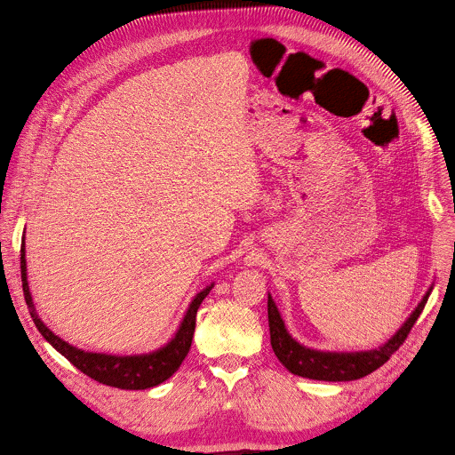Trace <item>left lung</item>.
I'll use <instances>...</instances> for the list:
<instances>
[{
    "label": "left lung",
    "mask_w": 455,
    "mask_h": 455,
    "mask_svg": "<svg viewBox=\"0 0 455 455\" xmlns=\"http://www.w3.org/2000/svg\"><path fill=\"white\" fill-rule=\"evenodd\" d=\"M432 286L423 295L421 302L411 313V316L403 322V326L388 339L383 346L371 351H356V353H337V351H316L299 344L286 330L284 320L275 306V300L268 293V326H270V342L279 362L293 374L320 379V381H351L363 378L381 367L391 358L400 346L405 342L411 333L418 316L421 315Z\"/></svg>",
    "instance_id": "left-lung-1"
}]
</instances>
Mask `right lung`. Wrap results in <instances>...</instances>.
Here are the masks:
<instances>
[{"label":"right lung","instance_id":"right-lung-1","mask_svg":"<svg viewBox=\"0 0 455 455\" xmlns=\"http://www.w3.org/2000/svg\"><path fill=\"white\" fill-rule=\"evenodd\" d=\"M21 281H23V293L25 300L30 311V316L36 323V328L39 333L44 337V340L57 349L64 358L70 360L81 372L86 376L97 379L99 383L116 387V388H125V391H142V388H151L171 378L181 362L185 360L190 344H192V335L194 328H196V313L204 299L211 293L214 284H209L204 288L196 297L192 299L188 304L180 328L174 333V337L160 349L151 351V353H142V355H106V353H92L79 349L68 342H64L60 337H57L53 331H50L44 322L39 318L37 309L32 300V293L28 288V279H27V259H25V235H23V244H21Z\"/></svg>","mask_w":455,"mask_h":455}]
</instances>
